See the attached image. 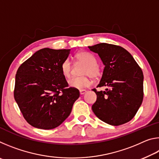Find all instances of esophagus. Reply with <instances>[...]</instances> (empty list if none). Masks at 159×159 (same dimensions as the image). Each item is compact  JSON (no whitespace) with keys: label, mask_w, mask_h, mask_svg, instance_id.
I'll return each mask as SVG.
<instances>
[{"label":"esophagus","mask_w":159,"mask_h":159,"mask_svg":"<svg viewBox=\"0 0 159 159\" xmlns=\"http://www.w3.org/2000/svg\"><path fill=\"white\" fill-rule=\"evenodd\" d=\"M79 92H80V95H84V94H85L86 92H87V91H86L85 90H80Z\"/></svg>","instance_id":"34e87169"}]
</instances>
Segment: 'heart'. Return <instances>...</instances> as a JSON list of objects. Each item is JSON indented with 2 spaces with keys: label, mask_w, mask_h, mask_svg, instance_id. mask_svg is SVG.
Returning <instances> with one entry per match:
<instances>
[{
  "label": "heart",
  "mask_w": 159,
  "mask_h": 159,
  "mask_svg": "<svg viewBox=\"0 0 159 159\" xmlns=\"http://www.w3.org/2000/svg\"><path fill=\"white\" fill-rule=\"evenodd\" d=\"M78 63L84 64L81 71V74L84 76L74 77L69 80L68 83L70 87L82 89V88L89 87L91 81L88 76L93 79H99L102 76V69L98 64V59L92 53L81 51L77 52L74 56ZM71 62L69 59H65L61 64L60 71L62 76L68 79L71 75Z\"/></svg>",
  "instance_id": "heart-1"
}]
</instances>
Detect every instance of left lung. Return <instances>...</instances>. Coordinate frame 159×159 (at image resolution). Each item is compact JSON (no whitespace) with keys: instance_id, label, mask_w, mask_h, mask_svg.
<instances>
[{"instance_id":"obj_1","label":"left lung","mask_w":159,"mask_h":159,"mask_svg":"<svg viewBox=\"0 0 159 159\" xmlns=\"http://www.w3.org/2000/svg\"><path fill=\"white\" fill-rule=\"evenodd\" d=\"M88 48L98 54L105 65L97 88L106 86V90L93 89L97 95L92 106L94 114L112 125L130 121L143 100L144 76L140 66L127 50L118 45L102 43Z\"/></svg>"}]
</instances>
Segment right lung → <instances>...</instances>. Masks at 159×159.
<instances>
[{
    "label": "right lung",
    "mask_w": 159,
    "mask_h": 159,
    "mask_svg": "<svg viewBox=\"0 0 159 159\" xmlns=\"http://www.w3.org/2000/svg\"><path fill=\"white\" fill-rule=\"evenodd\" d=\"M69 52L43 48L17 69L14 98L25 119L35 128L50 130L61 125L79 98V90L69 87L60 71Z\"/></svg>",
    "instance_id": "right-lung-1"
}]
</instances>
